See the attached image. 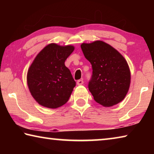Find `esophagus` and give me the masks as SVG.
<instances>
[{
	"label": "esophagus",
	"instance_id": "obj_1",
	"mask_svg": "<svg viewBox=\"0 0 154 154\" xmlns=\"http://www.w3.org/2000/svg\"><path fill=\"white\" fill-rule=\"evenodd\" d=\"M83 83V81L82 79H79V80H78L77 82V84L78 85H82Z\"/></svg>",
	"mask_w": 154,
	"mask_h": 154
}]
</instances>
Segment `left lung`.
<instances>
[{
	"label": "left lung",
	"mask_w": 154,
	"mask_h": 154,
	"mask_svg": "<svg viewBox=\"0 0 154 154\" xmlns=\"http://www.w3.org/2000/svg\"><path fill=\"white\" fill-rule=\"evenodd\" d=\"M81 48L92 67L88 88L96 103L112 106L124 100L130 84V71L123 56L101 41L82 43Z\"/></svg>",
	"instance_id": "left-lung-1"
}]
</instances>
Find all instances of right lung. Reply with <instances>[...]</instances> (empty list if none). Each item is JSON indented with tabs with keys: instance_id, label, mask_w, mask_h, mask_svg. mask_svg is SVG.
<instances>
[{
	"instance_id": "obj_1",
	"label": "right lung",
	"mask_w": 154,
	"mask_h": 154,
	"mask_svg": "<svg viewBox=\"0 0 154 154\" xmlns=\"http://www.w3.org/2000/svg\"><path fill=\"white\" fill-rule=\"evenodd\" d=\"M75 48L51 43L37 54L27 73L31 95L39 105L56 109L71 96L76 82L64 62Z\"/></svg>"
}]
</instances>
